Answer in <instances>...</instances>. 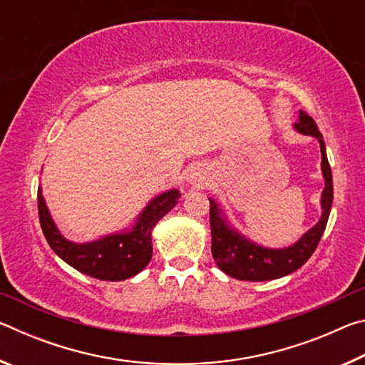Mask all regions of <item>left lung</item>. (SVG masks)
<instances>
[{
	"mask_svg": "<svg viewBox=\"0 0 365 365\" xmlns=\"http://www.w3.org/2000/svg\"><path fill=\"white\" fill-rule=\"evenodd\" d=\"M294 128L302 135H311L316 137L320 143V153H322V175L325 180V188L320 197V206H322V217L307 230L294 245L282 250H272L259 246L251 242L242 233L235 230L228 224L227 217L212 197H209V222H211V235H212V257L215 264L219 265L222 272L233 277L237 280L248 282H265L285 277L292 272L298 270L304 265L312 252L316 251L317 245L322 238L324 230L329 220L331 202H333V180L331 169L327 159L325 143L322 133L319 132L316 122L311 115L299 110L298 122Z\"/></svg>",
	"mask_w": 365,
	"mask_h": 365,
	"instance_id": "8db88e82",
	"label": "left lung"
}]
</instances>
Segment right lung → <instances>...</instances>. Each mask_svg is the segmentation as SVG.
Instances as JSON below:
<instances>
[{"mask_svg": "<svg viewBox=\"0 0 365 365\" xmlns=\"http://www.w3.org/2000/svg\"><path fill=\"white\" fill-rule=\"evenodd\" d=\"M180 191L160 193L140 212L132 230L106 235L90 243L66 240L51 219L45 197L38 188V215L43 235L51 250L73 269L98 280L120 282L140 274L151 261V232L154 225L178 202Z\"/></svg>", "mask_w": 365, "mask_h": 365, "instance_id": "add662e5", "label": "right lung"}]
</instances>
